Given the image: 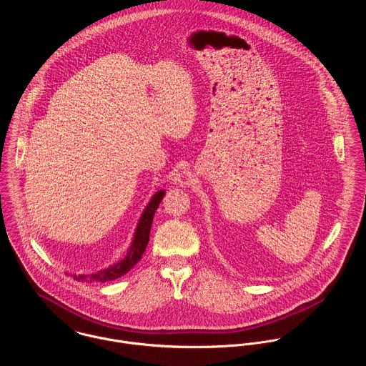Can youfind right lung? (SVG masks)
<instances>
[{
    "label": "right lung",
    "mask_w": 366,
    "mask_h": 366,
    "mask_svg": "<svg viewBox=\"0 0 366 366\" xmlns=\"http://www.w3.org/2000/svg\"><path fill=\"white\" fill-rule=\"evenodd\" d=\"M164 191H159L153 198L150 203L147 204V207L144 209L140 222L137 224L136 233H134V239L133 243L130 245V249L127 252V255L123 258L122 261H119L118 264L111 265L109 268H105L102 271H98L95 274L91 275H74V280H77L79 282H108V281H114L117 278H121L124 274H127L142 258L147 244L150 239V229H152V223H153V217L154 213L159 207V204L163 199Z\"/></svg>",
    "instance_id": "1"
}]
</instances>
